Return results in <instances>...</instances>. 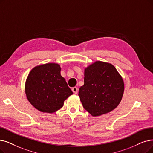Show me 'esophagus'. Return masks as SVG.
I'll return each instance as SVG.
<instances>
[{
    "label": "esophagus",
    "mask_w": 153,
    "mask_h": 153,
    "mask_svg": "<svg viewBox=\"0 0 153 153\" xmlns=\"http://www.w3.org/2000/svg\"><path fill=\"white\" fill-rule=\"evenodd\" d=\"M72 91H73V93H74V94H76L78 93V88L77 87H73V88H72Z\"/></svg>",
    "instance_id": "esophagus-1"
}]
</instances>
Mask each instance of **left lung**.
I'll list each match as a JSON object with an SVG mask.
<instances>
[{
	"mask_svg": "<svg viewBox=\"0 0 153 153\" xmlns=\"http://www.w3.org/2000/svg\"><path fill=\"white\" fill-rule=\"evenodd\" d=\"M84 76L78 95L84 108L93 117L107 114L119 105L124 82L113 65L96 61L85 68Z\"/></svg>",
	"mask_w": 153,
	"mask_h": 153,
	"instance_id": "obj_1",
	"label": "left lung"
}]
</instances>
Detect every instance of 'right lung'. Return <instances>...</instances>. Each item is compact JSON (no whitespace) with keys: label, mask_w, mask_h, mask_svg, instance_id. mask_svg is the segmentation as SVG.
Wrapping results in <instances>:
<instances>
[{"label":"right lung","mask_w":153,"mask_h":153,"mask_svg":"<svg viewBox=\"0 0 153 153\" xmlns=\"http://www.w3.org/2000/svg\"><path fill=\"white\" fill-rule=\"evenodd\" d=\"M24 88L30 104L40 112L49 114L58 111L73 94L61 75L60 65L55 63L34 67L26 78Z\"/></svg>","instance_id":"obj_1"}]
</instances>
